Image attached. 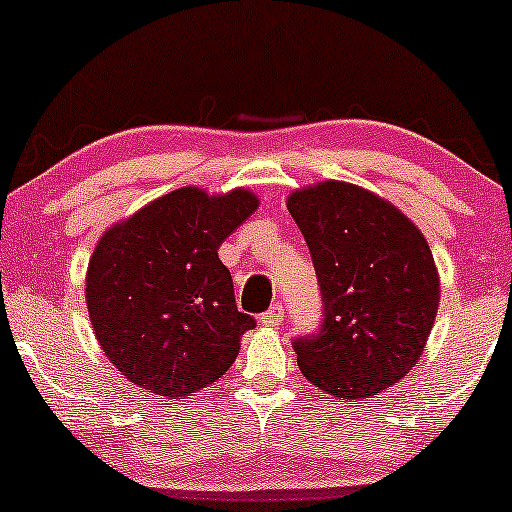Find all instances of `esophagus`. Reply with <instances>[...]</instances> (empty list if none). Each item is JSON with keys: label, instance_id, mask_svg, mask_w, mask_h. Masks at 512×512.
I'll use <instances>...</instances> for the list:
<instances>
[{"label": "esophagus", "instance_id": "obj_1", "mask_svg": "<svg viewBox=\"0 0 512 512\" xmlns=\"http://www.w3.org/2000/svg\"><path fill=\"white\" fill-rule=\"evenodd\" d=\"M260 320H262V325H267V327H279L281 322H284V308H281L279 303H274L267 313H262Z\"/></svg>", "mask_w": 512, "mask_h": 512}]
</instances>
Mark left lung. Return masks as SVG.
Wrapping results in <instances>:
<instances>
[{"mask_svg":"<svg viewBox=\"0 0 512 512\" xmlns=\"http://www.w3.org/2000/svg\"><path fill=\"white\" fill-rule=\"evenodd\" d=\"M322 296V322L293 339L298 368L327 395L361 399L414 368L438 313L431 248L373 192L327 180L293 192Z\"/></svg>","mask_w":512,"mask_h":512,"instance_id":"1","label":"left lung"}]
</instances>
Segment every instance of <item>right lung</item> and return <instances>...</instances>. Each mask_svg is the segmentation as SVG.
<instances>
[{
	"instance_id": "right-lung-1",
	"label": "right lung",
	"mask_w": 512,
	"mask_h": 512,
	"mask_svg": "<svg viewBox=\"0 0 512 512\" xmlns=\"http://www.w3.org/2000/svg\"><path fill=\"white\" fill-rule=\"evenodd\" d=\"M255 209L248 190L182 187L101 238L86 274L88 317L129 383L175 399L231 368L257 322L238 310L219 245Z\"/></svg>"
}]
</instances>
